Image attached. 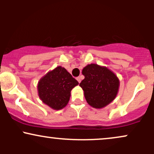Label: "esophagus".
Masks as SVG:
<instances>
[{"label":"esophagus","instance_id":"34e87169","mask_svg":"<svg viewBox=\"0 0 154 154\" xmlns=\"http://www.w3.org/2000/svg\"><path fill=\"white\" fill-rule=\"evenodd\" d=\"M76 79H77V80L78 81V82H79V83L81 82V77H77V78H76Z\"/></svg>","mask_w":154,"mask_h":154}]
</instances>
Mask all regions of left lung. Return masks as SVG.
Listing matches in <instances>:
<instances>
[{
    "label": "left lung",
    "instance_id": "obj_1",
    "mask_svg": "<svg viewBox=\"0 0 154 154\" xmlns=\"http://www.w3.org/2000/svg\"><path fill=\"white\" fill-rule=\"evenodd\" d=\"M82 73L85 79L79 83V86L82 88L89 105L101 109L116 98L119 81L111 70L91 63L84 67Z\"/></svg>",
    "mask_w": 154,
    "mask_h": 154
}]
</instances>
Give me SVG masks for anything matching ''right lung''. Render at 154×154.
<instances>
[{"label":"right lung","mask_w":154,"mask_h":154,"mask_svg":"<svg viewBox=\"0 0 154 154\" xmlns=\"http://www.w3.org/2000/svg\"><path fill=\"white\" fill-rule=\"evenodd\" d=\"M78 84L66 69L58 66L39 81V97L44 103L53 109L60 110L66 106L72 88Z\"/></svg>","instance_id":"1"}]
</instances>
